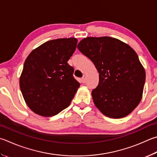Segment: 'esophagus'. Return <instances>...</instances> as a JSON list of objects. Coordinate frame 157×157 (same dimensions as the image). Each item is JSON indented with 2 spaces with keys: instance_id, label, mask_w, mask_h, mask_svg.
I'll use <instances>...</instances> for the list:
<instances>
[{
  "instance_id": "obj_1",
  "label": "esophagus",
  "mask_w": 157,
  "mask_h": 157,
  "mask_svg": "<svg viewBox=\"0 0 157 157\" xmlns=\"http://www.w3.org/2000/svg\"><path fill=\"white\" fill-rule=\"evenodd\" d=\"M86 81V75H84L83 77L82 78V83H85Z\"/></svg>"
}]
</instances>
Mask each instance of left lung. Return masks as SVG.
Returning a JSON list of instances; mask_svg holds the SVG:
<instances>
[{"mask_svg": "<svg viewBox=\"0 0 157 157\" xmlns=\"http://www.w3.org/2000/svg\"><path fill=\"white\" fill-rule=\"evenodd\" d=\"M78 48L99 73L98 86L91 93L95 106L114 119L132 113L141 100L146 81V71L135 50L108 36L87 37Z\"/></svg>", "mask_w": 157, "mask_h": 157, "instance_id": "8db88e82", "label": "left lung"}]
</instances>
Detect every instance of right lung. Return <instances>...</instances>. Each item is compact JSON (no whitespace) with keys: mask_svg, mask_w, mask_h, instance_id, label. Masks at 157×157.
Returning <instances> with one entry per match:
<instances>
[{"mask_svg":"<svg viewBox=\"0 0 157 157\" xmlns=\"http://www.w3.org/2000/svg\"><path fill=\"white\" fill-rule=\"evenodd\" d=\"M75 38L44 42L27 56L20 77L25 102L37 115L51 117L69 106L80 84L67 63L76 49Z\"/></svg>","mask_w":157,"mask_h":157,"instance_id":"1","label":"right lung"}]
</instances>
